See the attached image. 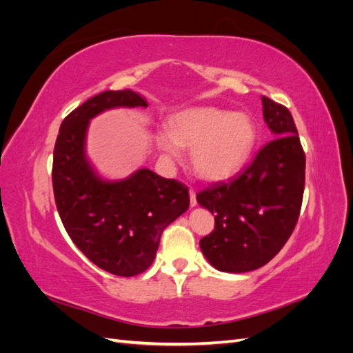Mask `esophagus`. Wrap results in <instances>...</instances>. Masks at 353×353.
I'll return each mask as SVG.
<instances>
[{
    "mask_svg": "<svg viewBox=\"0 0 353 353\" xmlns=\"http://www.w3.org/2000/svg\"><path fill=\"white\" fill-rule=\"evenodd\" d=\"M190 206L194 208L197 206V200H196V191L190 190Z\"/></svg>",
    "mask_w": 353,
    "mask_h": 353,
    "instance_id": "1",
    "label": "esophagus"
}]
</instances>
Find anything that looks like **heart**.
Returning <instances> with one entry per match:
<instances>
[{"instance_id":"1","label":"heart","mask_w":353,"mask_h":353,"mask_svg":"<svg viewBox=\"0 0 353 353\" xmlns=\"http://www.w3.org/2000/svg\"><path fill=\"white\" fill-rule=\"evenodd\" d=\"M169 130L156 132V143L170 159H179L183 147L191 148L190 162L205 181H223L249 159L256 143V126L244 112L216 108H190L170 117Z\"/></svg>"}]
</instances>
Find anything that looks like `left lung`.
Instances as JSON below:
<instances>
[{
  "mask_svg": "<svg viewBox=\"0 0 353 353\" xmlns=\"http://www.w3.org/2000/svg\"><path fill=\"white\" fill-rule=\"evenodd\" d=\"M263 121L275 135L228 183L197 194L215 215V230L200 240L209 263L222 272H249L268 263L296 227L305 188V153L292 113L262 97Z\"/></svg>",
  "mask_w": 353,
  "mask_h": 353,
  "instance_id": "1",
  "label": "left lung"
}]
</instances>
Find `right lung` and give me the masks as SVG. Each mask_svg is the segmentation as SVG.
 Listing matches in <instances>:
<instances>
[{
	"label": "right lung",
	"instance_id": "1",
	"mask_svg": "<svg viewBox=\"0 0 353 353\" xmlns=\"http://www.w3.org/2000/svg\"><path fill=\"white\" fill-rule=\"evenodd\" d=\"M131 90L104 91L69 113L52 159L60 219L77 248L99 268L119 276L144 272L163 230L190 206L188 188L141 168L123 179L103 178L85 153L90 121L105 110L147 108Z\"/></svg>",
	"mask_w": 353,
	"mask_h": 353
}]
</instances>
